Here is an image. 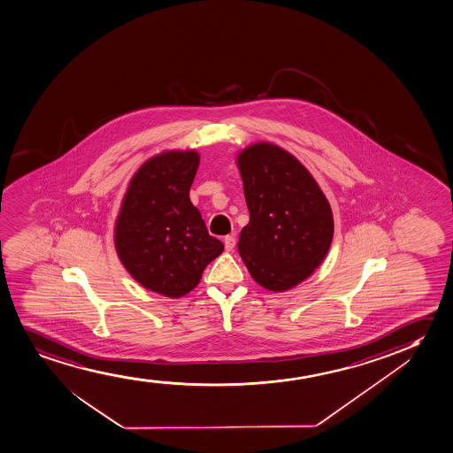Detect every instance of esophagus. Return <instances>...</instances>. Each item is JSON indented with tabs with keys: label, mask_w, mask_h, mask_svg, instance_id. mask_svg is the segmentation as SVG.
<instances>
[{
	"label": "esophagus",
	"mask_w": 453,
	"mask_h": 453,
	"mask_svg": "<svg viewBox=\"0 0 453 453\" xmlns=\"http://www.w3.org/2000/svg\"><path fill=\"white\" fill-rule=\"evenodd\" d=\"M235 244L236 240L234 236H226V238H224V247H226V250H227V252H232Z\"/></svg>",
	"instance_id": "34e87169"
}]
</instances>
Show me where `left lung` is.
I'll list each match as a JSON object with an SVG mask.
<instances>
[{"mask_svg": "<svg viewBox=\"0 0 453 453\" xmlns=\"http://www.w3.org/2000/svg\"><path fill=\"white\" fill-rule=\"evenodd\" d=\"M236 163L250 213L238 252L259 286L284 292L309 278L329 252V201L306 167L275 144L255 142Z\"/></svg>", "mask_w": 453, "mask_h": 453, "instance_id": "8db88e82", "label": "left lung"}]
</instances>
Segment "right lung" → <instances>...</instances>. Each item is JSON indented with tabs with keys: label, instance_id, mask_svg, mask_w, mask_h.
Returning a JSON list of instances; mask_svg holds the SVG:
<instances>
[{
	"label": "right lung",
	"instance_id": "right-lung-1",
	"mask_svg": "<svg viewBox=\"0 0 453 453\" xmlns=\"http://www.w3.org/2000/svg\"><path fill=\"white\" fill-rule=\"evenodd\" d=\"M200 157L159 153L136 171L115 223V247L126 271L157 294L178 298L200 282L223 242L209 235L188 192Z\"/></svg>",
	"mask_w": 453,
	"mask_h": 453
}]
</instances>
